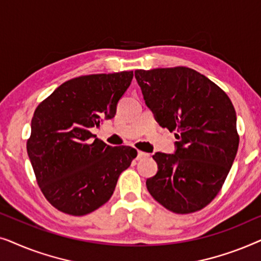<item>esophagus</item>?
<instances>
[{
	"instance_id": "obj_1",
	"label": "esophagus",
	"mask_w": 261,
	"mask_h": 261,
	"mask_svg": "<svg viewBox=\"0 0 261 261\" xmlns=\"http://www.w3.org/2000/svg\"><path fill=\"white\" fill-rule=\"evenodd\" d=\"M148 154L147 153H145V152H141V151H138V155H137V160H140V159H142V158H145V156H147Z\"/></svg>"
}]
</instances>
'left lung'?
Wrapping results in <instances>:
<instances>
[{
  "mask_svg": "<svg viewBox=\"0 0 261 261\" xmlns=\"http://www.w3.org/2000/svg\"><path fill=\"white\" fill-rule=\"evenodd\" d=\"M135 78L155 120L178 140L174 154L153 155L158 172L146 180L147 190L170 212H198L219 194L237 155L233 103L190 67L135 70Z\"/></svg>",
  "mask_w": 261,
  "mask_h": 261,
  "instance_id": "8db88e82",
  "label": "left lung"
}]
</instances>
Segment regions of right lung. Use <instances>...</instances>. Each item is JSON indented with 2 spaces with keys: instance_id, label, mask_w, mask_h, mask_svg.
I'll return each instance as SVG.
<instances>
[{
  "instance_id": "add662e5",
  "label": "right lung",
  "mask_w": 261,
  "mask_h": 261,
  "mask_svg": "<svg viewBox=\"0 0 261 261\" xmlns=\"http://www.w3.org/2000/svg\"><path fill=\"white\" fill-rule=\"evenodd\" d=\"M133 71L87 74L56 89L35 109L27 153L46 199L62 213L83 216L109 201L138 152L91 140L90 128L112 119Z\"/></svg>"
}]
</instances>
